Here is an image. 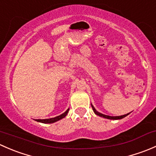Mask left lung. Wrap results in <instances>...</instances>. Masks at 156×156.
I'll use <instances>...</instances> for the list:
<instances>
[{
	"mask_svg": "<svg viewBox=\"0 0 156 156\" xmlns=\"http://www.w3.org/2000/svg\"><path fill=\"white\" fill-rule=\"evenodd\" d=\"M91 106H92V108L93 110H94V112L98 116H100V117H103L104 118V119H111V120H118V119H124L125 117H126L127 115H128L130 113H127V114H125V115H119V116H109V115H104V114H102V113L99 112H97V110H96V108H94V106H93L92 104H91Z\"/></svg>",
	"mask_w": 156,
	"mask_h": 156,
	"instance_id": "1",
	"label": "left lung"
}]
</instances>
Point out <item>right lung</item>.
I'll list each match as a JSON object with an SVG mask.
<instances>
[{
  "mask_svg": "<svg viewBox=\"0 0 156 156\" xmlns=\"http://www.w3.org/2000/svg\"><path fill=\"white\" fill-rule=\"evenodd\" d=\"M69 111V108H68V109H67L66 111L65 112L62 113V115H60L56 116V117L51 118V119H35V121H36V122H41V123H44V124H52V123H54V122H58V121L61 120V119H62L65 118L66 116V115L68 114Z\"/></svg>",
  "mask_w": 156,
  "mask_h": 156,
  "instance_id": "right-lung-1",
  "label": "right lung"
}]
</instances>
